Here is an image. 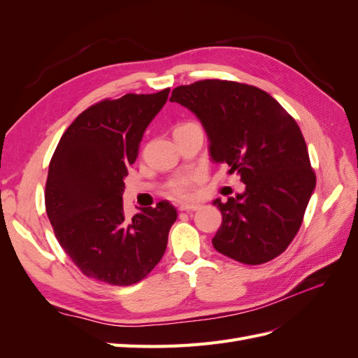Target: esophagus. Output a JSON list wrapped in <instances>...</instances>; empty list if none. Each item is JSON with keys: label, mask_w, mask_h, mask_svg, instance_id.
Returning <instances> with one entry per match:
<instances>
[{"label": "esophagus", "mask_w": 358, "mask_h": 358, "mask_svg": "<svg viewBox=\"0 0 358 358\" xmlns=\"http://www.w3.org/2000/svg\"><path fill=\"white\" fill-rule=\"evenodd\" d=\"M199 209H200L199 204H180L179 206L180 212H194V210H199Z\"/></svg>", "instance_id": "obj_1"}]
</instances>
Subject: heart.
I'll use <instances>...</instances> for the list:
<instances>
[{
	"mask_svg": "<svg viewBox=\"0 0 358 358\" xmlns=\"http://www.w3.org/2000/svg\"><path fill=\"white\" fill-rule=\"evenodd\" d=\"M191 124V122H188ZM185 125V124H183ZM180 127V125H179ZM196 176H183L176 179L175 182L170 185L169 192L171 194L173 197L176 199H189L192 196V183L196 180Z\"/></svg>",
	"mask_w": 358,
	"mask_h": 358,
	"instance_id": "b5f03b06",
	"label": "heart"
}]
</instances>
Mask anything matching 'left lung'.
<instances>
[{"label":"left lung","instance_id":"1","mask_svg":"<svg viewBox=\"0 0 358 358\" xmlns=\"http://www.w3.org/2000/svg\"><path fill=\"white\" fill-rule=\"evenodd\" d=\"M170 101L200 119L212 159L245 183L242 194L213 201L222 213L213 248L252 266L282 254L300 229L317 182L297 122L266 91L231 80L178 86Z\"/></svg>","mask_w":358,"mask_h":358}]
</instances>
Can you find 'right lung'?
<instances>
[{"mask_svg": "<svg viewBox=\"0 0 358 358\" xmlns=\"http://www.w3.org/2000/svg\"><path fill=\"white\" fill-rule=\"evenodd\" d=\"M169 92L127 94L88 107L50 159L45 203L53 233L80 272L100 282L137 284L166 252L176 209L164 200L127 220L122 194L145 129Z\"/></svg>", "mask_w": 358, "mask_h": 358, "instance_id": "1", "label": "right lung"}]
</instances>
